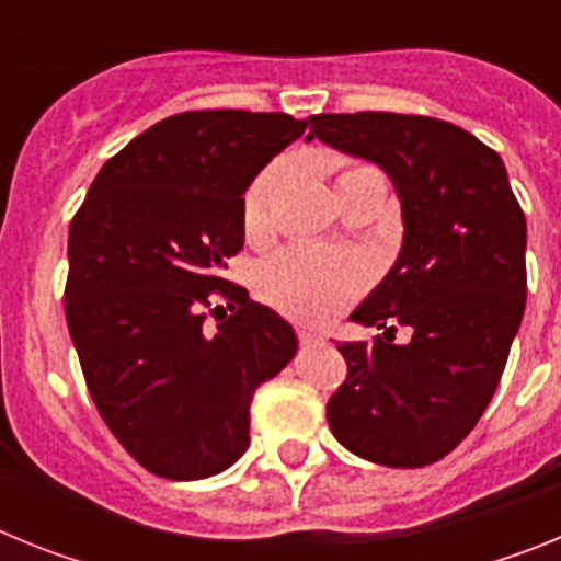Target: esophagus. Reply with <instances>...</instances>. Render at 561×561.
Masks as SVG:
<instances>
[{
    "mask_svg": "<svg viewBox=\"0 0 561 561\" xmlns=\"http://www.w3.org/2000/svg\"><path fill=\"white\" fill-rule=\"evenodd\" d=\"M297 340H300V345H323V336L320 334H314V331H300V334H297Z\"/></svg>",
    "mask_w": 561,
    "mask_h": 561,
    "instance_id": "esophagus-1",
    "label": "esophagus"
}]
</instances>
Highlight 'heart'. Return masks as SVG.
<instances>
[{"instance_id":"heart-1","label":"heart","mask_w":561,"mask_h":561,"mask_svg":"<svg viewBox=\"0 0 561 561\" xmlns=\"http://www.w3.org/2000/svg\"><path fill=\"white\" fill-rule=\"evenodd\" d=\"M376 171L356 160H334L336 187L356 180L362 173ZM286 180V168L280 162L264 168L257 173L252 185L244 193L241 205V219H244L247 236H264L272 227V205L277 199V191ZM368 284V266L362 257L348 252L320 250V247L297 244L289 250L277 252L257 270V289L275 309L284 314L304 320V323H325L334 314H340L348 304H354L359 291Z\"/></svg>"}]
</instances>
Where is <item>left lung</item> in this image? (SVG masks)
I'll return each instance as SVG.
<instances>
[{"mask_svg": "<svg viewBox=\"0 0 561 561\" xmlns=\"http://www.w3.org/2000/svg\"><path fill=\"white\" fill-rule=\"evenodd\" d=\"M323 140L388 171L404 244L388 277L351 314L385 329L340 342L348 376L325 404L342 447L419 469L472 433L503 376L528 295L525 213L500 153L424 114H311ZM410 324L408 346L394 325Z\"/></svg>", "mask_w": 561, "mask_h": 561, "instance_id": "obj_1", "label": "left lung"}]
</instances>
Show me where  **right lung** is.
<instances>
[{"label":"right lung","mask_w":561,"mask_h":561,"mask_svg":"<svg viewBox=\"0 0 561 561\" xmlns=\"http://www.w3.org/2000/svg\"><path fill=\"white\" fill-rule=\"evenodd\" d=\"M304 131L286 112L171 114L114 153L69 221L64 311L89 396L157 478L236 463L252 396L295 356L291 325L225 270L247 185Z\"/></svg>","instance_id":"add662e5"}]
</instances>
